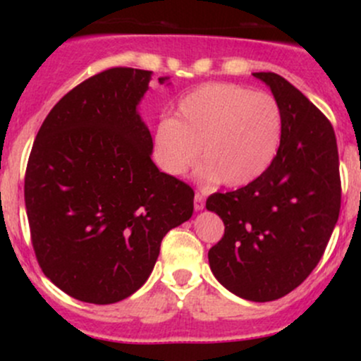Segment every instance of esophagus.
Here are the masks:
<instances>
[{
    "label": "esophagus",
    "instance_id": "esophagus-1",
    "mask_svg": "<svg viewBox=\"0 0 361 361\" xmlns=\"http://www.w3.org/2000/svg\"><path fill=\"white\" fill-rule=\"evenodd\" d=\"M205 197L202 193H195V210H204Z\"/></svg>",
    "mask_w": 361,
    "mask_h": 361
}]
</instances>
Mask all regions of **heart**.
I'll list each match as a JSON object with an SVG mask.
<instances>
[{"instance_id": "1", "label": "heart", "mask_w": 361, "mask_h": 361, "mask_svg": "<svg viewBox=\"0 0 361 361\" xmlns=\"http://www.w3.org/2000/svg\"><path fill=\"white\" fill-rule=\"evenodd\" d=\"M281 140V110L268 93L231 82H209L185 94L176 118L156 122L151 154L168 176H183L202 157V183L246 186L271 166Z\"/></svg>"}]
</instances>
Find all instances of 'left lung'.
<instances>
[{
  "label": "left lung",
  "instance_id": "1",
  "mask_svg": "<svg viewBox=\"0 0 361 361\" xmlns=\"http://www.w3.org/2000/svg\"><path fill=\"white\" fill-rule=\"evenodd\" d=\"M281 110V140L263 176L207 198L226 231L209 251L214 276L252 302L287 295L310 275L338 222L341 180L334 128L314 103L275 73H252Z\"/></svg>",
  "mask_w": 361,
  "mask_h": 361
}]
</instances>
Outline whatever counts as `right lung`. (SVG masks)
I'll return each mask as SVG.
<instances>
[{"instance_id": "add662e5", "label": "right lung", "mask_w": 361, "mask_h": 361, "mask_svg": "<svg viewBox=\"0 0 361 361\" xmlns=\"http://www.w3.org/2000/svg\"><path fill=\"white\" fill-rule=\"evenodd\" d=\"M151 76L111 68L82 81L49 111L28 157L25 207L37 261L81 302L132 295L168 231L193 214L192 186L151 159V132L137 111Z\"/></svg>"}]
</instances>
